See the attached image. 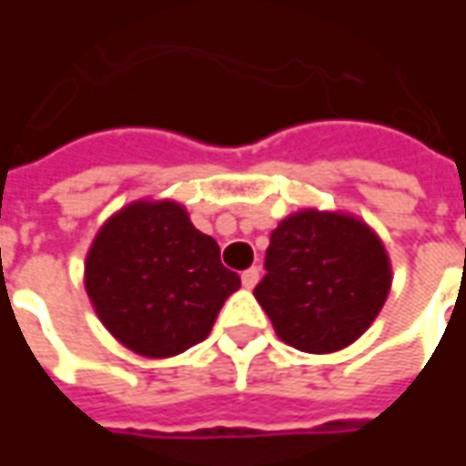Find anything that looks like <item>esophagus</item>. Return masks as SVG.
Instances as JSON below:
<instances>
[{
    "mask_svg": "<svg viewBox=\"0 0 466 466\" xmlns=\"http://www.w3.org/2000/svg\"><path fill=\"white\" fill-rule=\"evenodd\" d=\"M259 282V269L257 267H249L247 272H242V284L247 289H254V284Z\"/></svg>",
    "mask_w": 466,
    "mask_h": 466,
    "instance_id": "obj_1",
    "label": "esophagus"
}]
</instances>
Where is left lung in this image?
Returning <instances> with one entry per match:
<instances>
[{"mask_svg":"<svg viewBox=\"0 0 466 466\" xmlns=\"http://www.w3.org/2000/svg\"><path fill=\"white\" fill-rule=\"evenodd\" d=\"M264 269L257 302L282 342L309 354H329L360 339L391 287L381 239L342 212L289 214L269 237Z\"/></svg>","mask_w":466,"mask_h":466,"instance_id":"1","label":"left lung"}]
</instances>
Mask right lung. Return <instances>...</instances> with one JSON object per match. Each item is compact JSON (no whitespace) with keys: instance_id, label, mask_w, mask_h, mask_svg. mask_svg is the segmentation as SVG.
<instances>
[{"instance_id":"1","label":"right lung","mask_w":466,"mask_h":466,"mask_svg":"<svg viewBox=\"0 0 466 466\" xmlns=\"http://www.w3.org/2000/svg\"><path fill=\"white\" fill-rule=\"evenodd\" d=\"M239 284L219 259V244L172 199H139L112 214L85 262L96 317L116 342L149 360L207 339Z\"/></svg>"}]
</instances>
